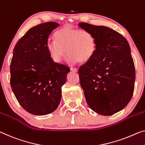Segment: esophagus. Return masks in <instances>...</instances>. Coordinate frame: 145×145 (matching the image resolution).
I'll list each match as a JSON object with an SVG mask.
<instances>
[{
	"instance_id": "34e87169",
	"label": "esophagus",
	"mask_w": 145,
	"mask_h": 145,
	"mask_svg": "<svg viewBox=\"0 0 145 145\" xmlns=\"http://www.w3.org/2000/svg\"><path fill=\"white\" fill-rule=\"evenodd\" d=\"M70 69H71V70H72V72H77V71H78V69H77V68H73V67L72 68H72H71Z\"/></svg>"
}]
</instances>
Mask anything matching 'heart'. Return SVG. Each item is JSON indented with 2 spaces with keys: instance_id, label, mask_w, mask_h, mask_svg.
<instances>
[{
  "instance_id": "obj_1",
  "label": "heart",
  "mask_w": 145,
  "mask_h": 145,
  "mask_svg": "<svg viewBox=\"0 0 145 145\" xmlns=\"http://www.w3.org/2000/svg\"><path fill=\"white\" fill-rule=\"evenodd\" d=\"M55 40H49L47 49L54 61L61 62L66 50L70 63H85L92 59L96 49V38L91 32L65 26L55 32Z\"/></svg>"
}]
</instances>
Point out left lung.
<instances>
[{
  "mask_svg": "<svg viewBox=\"0 0 145 145\" xmlns=\"http://www.w3.org/2000/svg\"><path fill=\"white\" fill-rule=\"evenodd\" d=\"M78 25L96 38L94 56L79 69L86 103L97 113L112 115L124 109L133 96L135 71L130 47L111 28L86 23Z\"/></svg>",
  "mask_w": 145,
  "mask_h": 145,
  "instance_id": "obj_1",
  "label": "left lung"
}]
</instances>
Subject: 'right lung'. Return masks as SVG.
<instances>
[{"instance_id": "right-lung-1", "label": "right lung", "mask_w": 145, "mask_h": 145, "mask_svg": "<svg viewBox=\"0 0 145 145\" xmlns=\"http://www.w3.org/2000/svg\"><path fill=\"white\" fill-rule=\"evenodd\" d=\"M55 22L42 23L29 29L17 42L10 64V85L23 109L35 115L55 111L62 96L70 68L56 63L47 49Z\"/></svg>"}]
</instances>
